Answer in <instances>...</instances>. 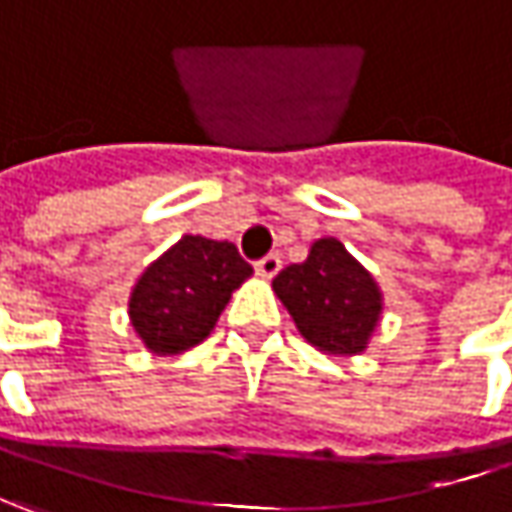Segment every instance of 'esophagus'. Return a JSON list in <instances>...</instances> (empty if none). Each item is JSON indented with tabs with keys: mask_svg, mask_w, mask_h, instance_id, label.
Wrapping results in <instances>:
<instances>
[{
	"mask_svg": "<svg viewBox=\"0 0 512 512\" xmlns=\"http://www.w3.org/2000/svg\"><path fill=\"white\" fill-rule=\"evenodd\" d=\"M255 269H257V275H260V278H266V281H269V278H275V275L281 272V257L266 255L263 260H257Z\"/></svg>",
	"mask_w": 512,
	"mask_h": 512,
	"instance_id": "34e87169",
	"label": "esophagus"
}]
</instances>
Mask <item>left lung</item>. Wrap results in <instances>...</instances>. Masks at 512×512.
<instances>
[{
	"label": "left lung",
	"instance_id": "obj_1",
	"mask_svg": "<svg viewBox=\"0 0 512 512\" xmlns=\"http://www.w3.org/2000/svg\"><path fill=\"white\" fill-rule=\"evenodd\" d=\"M272 289L304 342L327 356L365 353L385 310L374 275L336 237L316 240L304 263L278 272Z\"/></svg>",
	"mask_w": 512,
	"mask_h": 512
}]
</instances>
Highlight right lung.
<instances>
[{
    "label": "right lung",
    "instance_id": "add662e5",
    "mask_svg": "<svg viewBox=\"0 0 512 512\" xmlns=\"http://www.w3.org/2000/svg\"><path fill=\"white\" fill-rule=\"evenodd\" d=\"M249 278L252 266L234 243L185 234L138 275L127 301L130 327L150 353L179 356L211 336L231 292Z\"/></svg>",
    "mask_w": 512,
    "mask_h": 512
}]
</instances>
